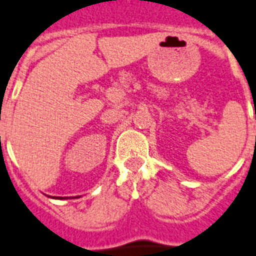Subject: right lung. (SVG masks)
I'll use <instances>...</instances> for the list:
<instances>
[{"mask_svg": "<svg viewBox=\"0 0 256 256\" xmlns=\"http://www.w3.org/2000/svg\"><path fill=\"white\" fill-rule=\"evenodd\" d=\"M57 199H58V198H57ZM61 199H62V198H61Z\"/></svg>", "mask_w": 256, "mask_h": 256, "instance_id": "right-lung-1", "label": "right lung"}]
</instances>
